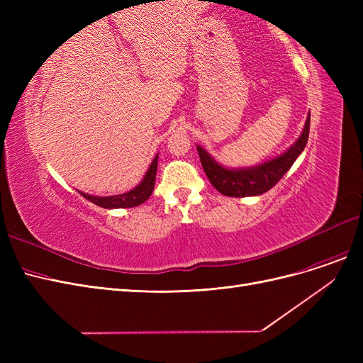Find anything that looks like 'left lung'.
Listing matches in <instances>:
<instances>
[{
  "instance_id": "8db88e82",
  "label": "left lung",
  "mask_w": 363,
  "mask_h": 363,
  "mask_svg": "<svg viewBox=\"0 0 363 363\" xmlns=\"http://www.w3.org/2000/svg\"><path fill=\"white\" fill-rule=\"evenodd\" d=\"M311 115L306 119V125L298 140L281 156L268 160L257 167L245 169H227L218 164L207 151L201 147H196L201 160V167L207 175L208 182L213 188L227 196H255L262 195L276 186L284 174L289 171L304 150L307 139H309Z\"/></svg>"
}]
</instances>
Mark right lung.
I'll return each mask as SVG.
<instances>
[{
	"label": "right lung",
	"mask_w": 363,
	"mask_h": 363,
	"mask_svg": "<svg viewBox=\"0 0 363 363\" xmlns=\"http://www.w3.org/2000/svg\"><path fill=\"white\" fill-rule=\"evenodd\" d=\"M157 159L159 156L155 157V160L151 162L150 169L147 171L144 180L138 184L133 191L121 194V195H113V196H94L89 194H83L80 192L86 200H89L91 203L104 207V208H123V207H136L142 203H145L150 195L152 194V189H155V182H156V172H157Z\"/></svg>",
	"instance_id": "add662e5"
}]
</instances>
